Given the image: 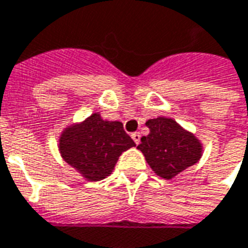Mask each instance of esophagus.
<instances>
[{
  "label": "esophagus",
  "mask_w": 248,
  "mask_h": 248,
  "mask_svg": "<svg viewBox=\"0 0 248 248\" xmlns=\"http://www.w3.org/2000/svg\"><path fill=\"white\" fill-rule=\"evenodd\" d=\"M131 138H133V141L136 142L137 145L141 142V134H140V133H133V134H131Z\"/></svg>",
  "instance_id": "esophagus-1"
}]
</instances>
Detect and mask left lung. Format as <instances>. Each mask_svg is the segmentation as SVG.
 I'll return each mask as SVG.
<instances>
[{
    "label": "left lung",
    "instance_id": "1",
    "mask_svg": "<svg viewBox=\"0 0 248 248\" xmlns=\"http://www.w3.org/2000/svg\"><path fill=\"white\" fill-rule=\"evenodd\" d=\"M146 126L150 133L142 137L137 149L143 153L145 160L157 176L170 180L202 158L200 140L174 119L158 117L149 119Z\"/></svg>",
    "mask_w": 248,
    "mask_h": 248
}]
</instances>
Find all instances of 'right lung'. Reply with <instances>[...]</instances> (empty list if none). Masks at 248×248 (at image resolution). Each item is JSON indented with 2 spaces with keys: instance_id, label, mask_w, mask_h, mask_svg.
<instances>
[{
  "instance_id": "add662e5",
  "label": "right lung",
  "mask_w": 248,
  "mask_h": 248,
  "mask_svg": "<svg viewBox=\"0 0 248 248\" xmlns=\"http://www.w3.org/2000/svg\"><path fill=\"white\" fill-rule=\"evenodd\" d=\"M136 146L118 121H106L99 112L67 126L59 137L63 160L88 181L110 176L119 155Z\"/></svg>"
}]
</instances>
